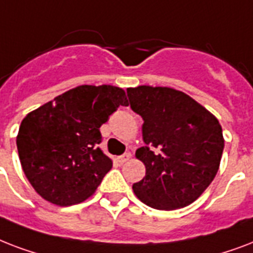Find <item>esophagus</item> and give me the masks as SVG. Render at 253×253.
<instances>
[{"mask_svg": "<svg viewBox=\"0 0 253 253\" xmlns=\"http://www.w3.org/2000/svg\"><path fill=\"white\" fill-rule=\"evenodd\" d=\"M130 158V154L129 153H124L123 156H120V157H117V161L120 162V164H124V162H126Z\"/></svg>", "mask_w": 253, "mask_h": 253, "instance_id": "obj_1", "label": "esophagus"}]
</instances>
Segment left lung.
I'll use <instances>...</instances> for the list:
<instances>
[{"mask_svg":"<svg viewBox=\"0 0 253 253\" xmlns=\"http://www.w3.org/2000/svg\"><path fill=\"white\" fill-rule=\"evenodd\" d=\"M126 95L144 120L145 146L137 149L136 157L146 173L133 191L157 210L189 206L218 173L224 148L218 119L173 88L140 85L128 88Z\"/></svg>","mask_w":253,"mask_h":253,"instance_id":"obj_1","label":"left lung"}]
</instances>
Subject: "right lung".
I'll return each instance as SVG.
<instances>
[{"label":"right lung","instance_id":"obj_1","mask_svg":"<svg viewBox=\"0 0 253 253\" xmlns=\"http://www.w3.org/2000/svg\"><path fill=\"white\" fill-rule=\"evenodd\" d=\"M120 105H128L121 88L79 85L23 119L18 156L25 175L43 199L71 206L95 193L112 168L99 148L100 126Z\"/></svg>","mask_w":253,"mask_h":253}]
</instances>
